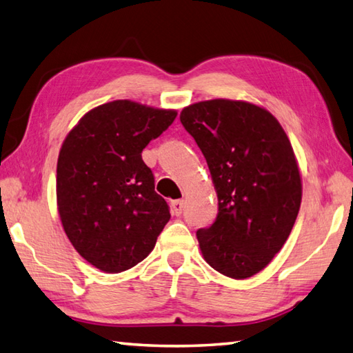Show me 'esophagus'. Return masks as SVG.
<instances>
[{
	"mask_svg": "<svg viewBox=\"0 0 353 353\" xmlns=\"http://www.w3.org/2000/svg\"><path fill=\"white\" fill-rule=\"evenodd\" d=\"M171 211L174 215H181L183 211V200H172L171 201Z\"/></svg>",
	"mask_w": 353,
	"mask_h": 353,
	"instance_id": "34e87169",
	"label": "esophagus"
}]
</instances>
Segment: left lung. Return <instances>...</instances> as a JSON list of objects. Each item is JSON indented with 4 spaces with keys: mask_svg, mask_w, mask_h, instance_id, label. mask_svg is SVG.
<instances>
[{
    "mask_svg": "<svg viewBox=\"0 0 353 353\" xmlns=\"http://www.w3.org/2000/svg\"><path fill=\"white\" fill-rule=\"evenodd\" d=\"M181 121L205 156L219 199L212 226L197 230L201 254L232 279L252 277L282 249L301 208L291 142L265 108L243 100L190 104Z\"/></svg>",
    "mask_w": 353,
    "mask_h": 353,
    "instance_id": "8db88e82",
    "label": "left lung"
}]
</instances>
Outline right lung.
<instances>
[{
	"instance_id": "add662e5",
	"label": "right lung",
	"mask_w": 353,
	"mask_h": 353,
	"mask_svg": "<svg viewBox=\"0 0 353 353\" xmlns=\"http://www.w3.org/2000/svg\"><path fill=\"white\" fill-rule=\"evenodd\" d=\"M174 109L115 100L91 109L66 134L57 159V211L89 264L121 273L145 259L170 220L142 150L168 129Z\"/></svg>"
}]
</instances>
